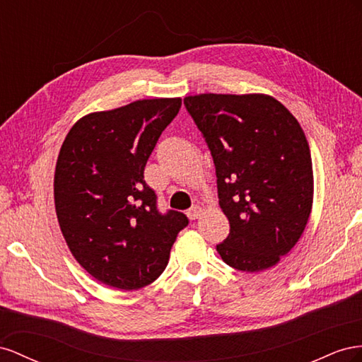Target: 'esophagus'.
Returning <instances> with one entry per match:
<instances>
[{"mask_svg": "<svg viewBox=\"0 0 362 362\" xmlns=\"http://www.w3.org/2000/svg\"><path fill=\"white\" fill-rule=\"evenodd\" d=\"M202 212H203V209L200 208V206H192V208L187 212V215H188L189 220H197L199 216L202 215Z\"/></svg>", "mask_w": 362, "mask_h": 362, "instance_id": "34e87169", "label": "esophagus"}]
</instances>
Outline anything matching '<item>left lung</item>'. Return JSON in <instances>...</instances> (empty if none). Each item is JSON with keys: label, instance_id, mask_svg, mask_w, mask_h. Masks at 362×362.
Returning <instances> with one entry per match:
<instances>
[{"label": "left lung", "instance_id": "obj_1", "mask_svg": "<svg viewBox=\"0 0 362 362\" xmlns=\"http://www.w3.org/2000/svg\"><path fill=\"white\" fill-rule=\"evenodd\" d=\"M183 103L211 150L230 224L216 252L236 270H268L300 240L313 209V160L300 124L265 94H199Z\"/></svg>", "mask_w": 362, "mask_h": 362}]
</instances>
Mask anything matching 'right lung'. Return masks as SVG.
I'll use <instances>...</instances> for the list:
<instances>
[{
	"label": "right lung",
	"instance_id": "right-lung-1",
	"mask_svg": "<svg viewBox=\"0 0 362 362\" xmlns=\"http://www.w3.org/2000/svg\"><path fill=\"white\" fill-rule=\"evenodd\" d=\"M182 98L136 100L92 112L71 127L54 173L62 235L101 284L139 290L162 274L187 215L160 214L144 168Z\"/></svg>",
	"mask_w": 362,
	"mask_h": 362
}]
</instances>
